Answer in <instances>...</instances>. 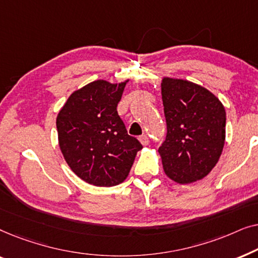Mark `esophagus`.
Segmentation results:
<instances>
[{
    "mask_svg": "<svg viewBox=\"0 0 258 258\" xmlns=\"http://www.w3.org/2000/svg\"><path fill=\"white\" fill-rule=\"evenodd\" d=\"M140 141H141V143L143 144V146H148V144H149V142H150L149 137H148L147 135L140 136Z\"/></svg>",
    "mask_w": 258,
    "mask_h": 258,
    "instance_id": "esophagus-1",
    "label": "esophagus"
}]
</instances>
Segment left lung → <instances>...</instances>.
<instances>
[{"mask_svg":"<svg viewBox=\"0 0 258 258\" xmlns=\"http://www.w3.org/2000/svg\"><path fill=\"white\" fill-rule=\"evenodd\" d=\"M167 136L158 148L164 172L179 184L209 174L225 140V110L206 88L164 77L161 84Z\"/></svg>","mask_w":258,"mask_h":258,"instance_id":"left-lung-1","label":"left lung"}]
</instances>
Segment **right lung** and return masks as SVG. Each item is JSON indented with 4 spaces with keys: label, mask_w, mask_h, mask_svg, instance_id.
Masks as SVG:
<instances>
[{
    "label": "right lung",
    "mask_w": 258,
    "mask_h": 258,
    "mask_svg": "<svg viewBox=\"0 0 258 258\" xmlns=\"http://www.w3.org/2000/svg\"><path fill=\"white\" fill-rule=\"evenodd\" d=\"M128 81H94L70 95L56 118L58 143L70 169L89 184L112 186L129 175L142 144L128 135L117 112Z\"/></svg>",
    "instance_id": "1"
}]
</instances>
